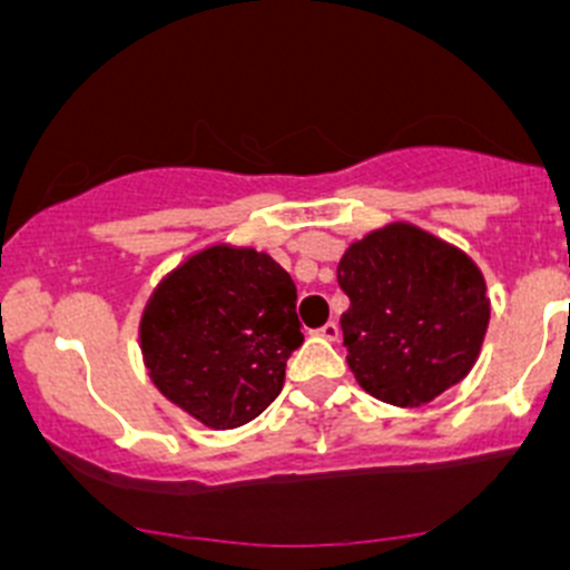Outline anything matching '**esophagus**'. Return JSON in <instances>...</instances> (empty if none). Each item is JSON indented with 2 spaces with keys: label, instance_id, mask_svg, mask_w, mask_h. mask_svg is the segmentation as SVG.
<instances>
[{
  "label": "esophagus",
  "instance_id": "esophagus-1",
  "mask_svg": "<svg viewBox=\"0 0 570 570\" xmlns=\"http://www.w3.org/2000/svg\"><path fill=\"white\" fill-rule=\"evenodd\" d=\"M317 334H321L323 340H337V337H340V326H337V323H334V321H328L326 326L317 328Z\"/></svg>",
  "mask_w": 570,
  "mask_h": 570
}]
</instances>
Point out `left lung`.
I'll return each instance as SVG.
<instances>
[{"label":"left lung","instance_id":"obj_1","mask_svg":"<svg viewBox=\"0 0 570 570\" xmlns=\"http://www.w3.org/2000/svg\"><path fill=\"white\" fill-rule=\"evenodd\" d=\"M337 281L348 368L360 387L396 407H422L478 363L492 315L487 278L455 244L411 222L351 242Z\"/></svg>","mask_w":570,"mask_h":570}]
</instances>
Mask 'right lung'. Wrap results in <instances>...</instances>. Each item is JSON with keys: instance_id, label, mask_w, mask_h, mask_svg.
<instances>
[{"instance_id": "1", "label": "right lung", "mask_w": 570, "mask_h": 570, "mask_svg": "<svg viewBox=\"0 0 570 570\" xmlns=\"http://www.w3.org/2000/svg\"><path fill=\"white\" fill-rule=\"evenodd\" d=\"M297 289L273 255L216 242L183 258L148 295L140 351L154 387L205 428L267 411L301 348Z\"/></svg>"}]
</instances>
